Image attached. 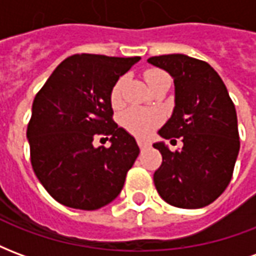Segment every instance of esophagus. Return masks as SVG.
<instances>
[{"mask_svg": "<svg viewBox=\"0 0 256 256\" xmlns=\"http://www.w3.org/2000/svg\"><path fill=\"white\" fill-rule=\"evenodd\" d=\"M137 144H138L140 150H146V148H150V145L148 141H144V140H138V141H137Z\"/></svg>", "mask_w": 256, "mask_h": 256, "instance_id": "esophagus-1", "label": "esophagus"}]
</instances>
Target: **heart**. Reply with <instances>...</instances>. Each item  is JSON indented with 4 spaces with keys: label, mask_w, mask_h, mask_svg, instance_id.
<instances>
[{
    "label": "heart",
    "mask_w": 256,
    "mask_h": 256,
    "mask_svg": "<svg viewBox=\"0 0 256 256\" xmlns=\"http://www.w3.org/2000/svg\"><path fill=\"white\" fill-rule=\"evenodd\" d=\"M166 76V74L162 71H148L145 74V79L148 84H152L156 79ZM126 78L122 76L116 80V84H114V88L111 90V101L114 106H119L122 101V93L123 86H124ZM162 116L160 114L154 110H145V108H138V106H132L128 108L126 111L123 112L120 116V123L124 128H128L130 133L140 136V137H145L154 132V128L160 123Z\"/></svg>",
    "instance_id": "1"
}]
</instances>
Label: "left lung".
<instances>
[{"label":"left lung","mask_w":256,"mask_h":256,"mask_svg":"<svg viewBox=\"0 0 256 256\" xmlns=\"http://www.w3.org/2000/svg\"><path fill=\"white\" fill-rule=\"evenodd\" d=\"M148 63L174 79L176 106L158 132L162 138H181V150L172 152L155 142L163 162L154 174L160 198L180 208H202L229 185L240 140L236 108L224 80L208 63L186 54H163Z\"/></svg>","instance_id":"left-lung-1"}]
</instances>
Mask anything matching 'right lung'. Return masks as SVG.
Returning a JSON list of instances; mask_svg holds the SVG:
<instances>
[{"label": "right lung", "instance_id": "add662e5", "mask_svg": "<svg viewBox=\"0 0 256 256\" xmlns=\"http://www.w3.org/2000/svg\"><path fill=\"white\" fill-rule=\"evenodd\" d=\"M140 58L74 54L36 93L27 128L31 164L58 203L92 211L122 190L140 148L112 120L111 90ZM100 134L110 136V148L92 145Z\"/></svg>", "mask_w": 256, "mask_h": 256}]
</instances>
